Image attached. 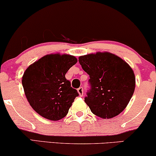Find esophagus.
<instances>
[{
	"label": "esophagus",
	"instance_id": "esophagus-1",
	"mask_svg": "<svg viewBox=\"0 0 156 156\" xmlns=\"http://www.w3.org/2000/svg\"><path fill=\"white\" fill-rule=\"evenodd\" d=\"M78 94H79L80 96H82L83 94V89L82 87H80L78 88Z\"/></svg>",
	"mask_w": 156,
	"mask_h": 156
}]
</instances>
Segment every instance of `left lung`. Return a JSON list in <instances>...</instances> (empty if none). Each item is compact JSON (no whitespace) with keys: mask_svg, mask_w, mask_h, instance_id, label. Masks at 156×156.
<instances>
[{"mask_svg":"<svg viewBox=\"0 0 156 156\" xmlns=\"http://www.w3.org/2000/svg\"><path fill=\"white\" fill-rule=\"evenodd\" d=\"M78 61L90 77L85 102L92 113L104 119L121 113L135 90V77L130 66L109 52L80 56Z\"/></svg>","mask_w":156,"mask_h":156,"instance_id":"left-lung-1","label":"left lung"}]
</instances>
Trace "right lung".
I'll return each mask as SVG.
<instances>
[{"label":"right lung","instance_id":"1","mask_svg":"<svg viewBox=\"0 0 156 156\" xmlns=\"http://www.w3.org/2000/svg\"><path fill=\"white\" fill-rule=\"evenodd\" d=\"M74 56L48 55L25 70L22 85L26 97L37 113L57 121L66 117L78 93L66 78L77 62Z\"/></svg>","mask_w":156,"mask_h":156}]
</instances>
